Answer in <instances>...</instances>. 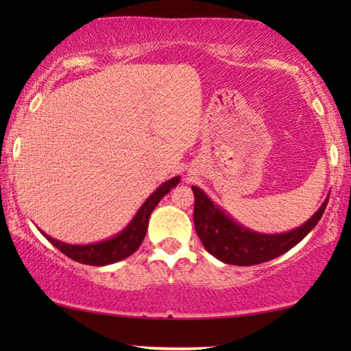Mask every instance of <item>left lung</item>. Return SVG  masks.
I'll return each mask as SVG.
<instances>
[{
	"label": "left lung",
	"instance_id": "8db88e82",
	"mask_svg": "<svg viewBox=\"0 0 351 351\" xmlns=\"http://www.w3.org/2000/svg\"><path fill=\"white\" fill-rule=\"evenodd\" d=\"M195 195V230L206 247L215 258L230 265H257L276 258L300 243L323 217L329 199L304 225L287 233L265 234L244 228L228 214L217 208L198 186H191Z\"/></svg>",
	"mask_w": 351,
	"mask_h": 351
}]
</instances>
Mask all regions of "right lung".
I'll list each match as a JSON object with an SVG mask.
<instances>
[{"label": "right lung", "instance_id": "obj_1", "mask_svg": "<svg viewBox=\"0 0 351 351\" xmlns=\"http://www.w3.org/2000/svg\"><path fill=\"white\" fill-rule=\"evenodd\" d=\"M180 182V177H174V179L165 182L160 185L156 191H153L150 198H147L145 203L142 204V208L137 210V214L134 215L131 223L123 230L121 233H118L117 237L105 239V241L94 243V244H69L62 243L59 239L51 238L49 234L41 232L45 234L47 241L52 246L59 249L60 252H64L66 257H70L71 261H76L84 265H110V263L119 262L123 258H126L134 254L141 246L143 238H145L147 227H148V219L153 213V209L156 208V204L160 203L161 198L171 191V189Z\"/></svg>", "mask_w": 351, "mask_h": 351}]
</instances>
